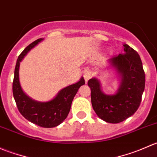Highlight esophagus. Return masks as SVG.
Here are the masks:
<instances>
[{"mask_svg": "<svg viewBox=\"0 0 157 157\" xmlns=\"http://www.w3.org/2000/svg\"><path fill=\"white\" fill-rule=\"evenodd\" d=\"M92 77H93V74H92L91 71H89V70H86V71H84V73H83V77H84V80H85V82H86V83H87L88 80H90Z\"/></svg>", "mask_w": 157, "mask_h": 157, "instance_id": "34e87169", "label": "esophagus"}]
</instances>
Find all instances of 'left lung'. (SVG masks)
<instances>
[{"instance_id":"1","label":"left lung","mask_w":157,"mask_h":157,"mask_svg":"<svg viewBox=\"0 0 157 157\" xmlns=\"http://www.w3.org/2000/svg\"><path fill=\"white\" fill-rule=\"evenodd\" d=\"M123 46V52L109 59L105 67L115 71L118 76L116 92L112 94L104 93L97 77L88 81L93 110L99 118L112 124L121 122L135 113L145 87V74L140 55L127 44Z\"/></svg>"}]
</instances>
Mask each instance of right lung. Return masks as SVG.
<instances>
[{
	"instance_id": "add662e5",
	"label": "right lung",
	"mask_w": 157,
	"mask_h": 157,
	"mask_svg": "<svg viewBox=\"0 0 157 157\" xmlns=\"http://www.w3.org/2000/svg\"><path fill=\"white\" fill-rule=\"evenodd\" d=\"M43 39H39L33 42L18 57L14 71L13 94L17 108L26 119L40 127L50 128L59 125L65 120L71 109L73 99L79 88L85 84V80L81 77L77 83L61 89L53 99L46 102L35 100L26 94L21 87L19 77L20 62L28 52Z\"/></svg>"
}]
</instances>
